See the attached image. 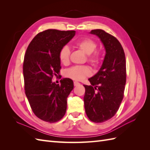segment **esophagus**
<instances>
[{
    "mask_svg": "<svg viewBox=\"0 0 150 150\" xmlns=\"http://www.w3.org/2000/svg\"><path fill=\"white\" fill-rule=\"evenodd\" d=\"M73 84H74L75 86H77L80 84V83H79V82H77V81H74V82H73Z\"/></svg>",
    "mask_w": 150,
    "mask_h": 150,
    "instance_id": "34e87169",
    "label": "esophagus"
}]
</instances>
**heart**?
Wrapping results in <instances>:
<instances>
[{"label": "heart", "instance_id": "b5f03b06", "mask_svg": "<svg viewBox=\"0 0 150 150\" xmlns=\"http://www.w3.org/2000/svg\"><path fill=\"white\" fill-rule=\"evenodd\" d=\"M76 47L81 49L82 52L88 55V60L92 65L97 66L100 62L101 57L99 53H93L96 49L97 44L91 39L85 38L80 39L75 42ZM70 55V50L69 47L65 46L62 47L59 52V60L62 64L66 65L69 62ZM91 70L86 66H75L67 69L64 71L66 77L75 81H81L88 76L90 75Z\"/></svg>", "mask_w": 150, "mask_h": 150}]
</instances>
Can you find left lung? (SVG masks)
Listing matches in <instances>:
<instances>
[{"label":"left lung","instance_id":"obj_1","mask_svg":"<svg viewBox=\"0 0 150 150\" xmlns=\"http://www.w3.org/2000/svg\"><path fill=\"white\" fill-rule=\"evenodd\" d=\"M90 33L99 38L106 51L100 68L88 79L91 85H84L86 113L90 120L99 123L112 118L122 100L126 81V58L115 37L99 29Z\"/></svg>","mask_w":150,"mask_h":150}]
</instances>
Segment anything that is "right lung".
Returning a JSON list of instances; mask_svg holds the SVG:
<instances>
[{
  "label": "right lung",
  "mask_w": 150,
  "mask_h": 150,
  "mask_svg": "<svg viewBox=\"0 0 150 150\" xmlns=\"http://www.w3.org/2000/svg\"><path fill=\"white\" fill-rule=\"evenodd\" d=\"M75 35V31L45 30L33 38L25 54V93L35 115L47 122H57L66 113L73 82L64 78L56 84L52 80L61 68L60 50Z\"/></svg>",
  "instance_id": "right-lung-1"
}]
</instances>
